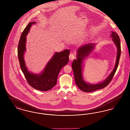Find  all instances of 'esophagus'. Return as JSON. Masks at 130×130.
Segmentation results:
<instances>
[{"mask_svg":"<svg viewBox=\"0 0 130 130\" xmlns=\"http://www.w3.org/2000/svg\"><path fill=\"white\" fill-rule=\"evenodd\" d=\"M75 58V56L73 54H71L69 55V59L70 60H73V59H74Z\"/></svg>","mask_w":130,"mask_h":130,"instance_id":"1","label":"esophagus"}]
</instances>
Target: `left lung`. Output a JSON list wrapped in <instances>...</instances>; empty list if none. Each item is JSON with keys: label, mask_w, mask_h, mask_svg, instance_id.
<instances>
[{"label": "left lung", "mask_w": 130, "mask_h": 130, "mask_svg": "<svg viewBox=\"0 0 130 130\" xmlns=\"http://www.w3.org/2000/svg\"><path fill=\"white\" fill-rule=\"evenodd\" d=\"M111 36L112 37V40L118 48L117 60L115 68L111 74L101 83L96 84H91L87 83L82 77V62L86 56H88L94 47V44H89L80 47L77 51V59H74L72 63V68L74 74L75 83L81 91L84 92H92L93 91L101 89L107 86L111 81L114 74L118 68L119 58L121 55L120 40L118 34L113 31L111 32Z\"/></svg>", "instance_id": "obj_1"}]
</instances>
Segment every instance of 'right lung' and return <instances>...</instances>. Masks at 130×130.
Listing matches in <instances>:
<instances>
[{"mask_svg":"<svg viewBox=\"0 0 130 130\" xmlns=\"http://www.w3.org/2000/svg\"><path fill=\"white\" fill-rule=\"evenodd\" d=\"M35 23V22L29 23L21 35L18 49V58L20 68L28 84L37 90L47 91L56 85L60 70L68 63L70 50H65L59 53H56L42 73L37 74L29 72L25 65L24 54L26 50V36L31 26Z\"/></svg>","mask_w":130,"mask_h":130,"instance_id":"obj_1","label":"right lung"}]
</instances>
